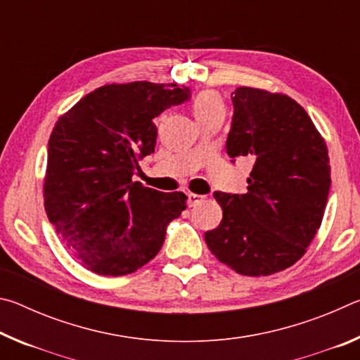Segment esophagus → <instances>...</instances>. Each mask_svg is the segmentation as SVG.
I'll return each instance as SVG.
<instances>
[{"label":"esophagus","mask_w":360,"mask_h":360,"mask_svg":"<svg viewBox=\"0 0 360 360\" xmlns=\"http://www.w3.org/2000/svg\"><path fill=\"white\" fill-rule=\"evenodd\" d=\"M187 198H188V206H195L202 203L205 200L203 195H197V193H187Z\"/></svg>","instance_id":"34e87169"}]
</instances>
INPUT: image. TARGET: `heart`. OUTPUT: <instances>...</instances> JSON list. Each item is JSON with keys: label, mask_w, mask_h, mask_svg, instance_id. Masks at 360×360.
<instances>
[{"label": "heart", "mask_w": 360, "mask_h": 360, "mask_svg": "<svg viewBox=\"0 0 360 360\" xmlns=\"http://www.w3.org/2000/svg\"><path fill=\"white\" fill-rule=\"evenodd\" d=\"M193 114L195 119L202 117L210 112H224V105L221 98L212 92H203L200 94L197 98L193 100Z\"/></svg>", "instance_id": "obj_1"}]
</instances>
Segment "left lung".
Masks as SVG:
<instances>
[{"label":"left lung","instance_id":"obj_1","mask_svg":"<svg viewBox=\"0 0 360 360\" xmlns=\"http://www.w3.org/2000/svg\"><path fill=\"white\" fill-rule=\"evenodd\" d=\"M227 154L254 160L246 193L214 192L222 208L205 233L210 251L245 276H268L294 265L313 241L330 191L326 141L308 112L283 94L238 87Z\"/></svg>","mask_w":360,"mask_h":360}]
</instances>
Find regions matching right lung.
I'll return each mask as SVG.
<instances>
[{
	"label": "right lung",
	"mask_w": 360,
	"mask_h": 360,
	"mask_svg": "<svg viewBox=\"0 0 360 360\" xmlns=\"http://www.w3.org/2000/svg\"><path fill=\"white\" fill-rule=\"evenodd\" d=\"M191 98V89L146 81L109 84L79 100L49 139L44 206L84 266L124 276L154 259L168 224L186 210L182 192L131 178L155 149L154 119Z\"/></svg>",
	"instance_id": "1"
}]
</instances>
